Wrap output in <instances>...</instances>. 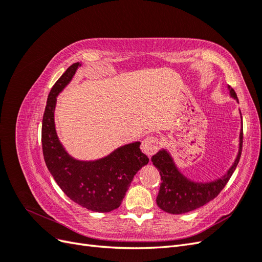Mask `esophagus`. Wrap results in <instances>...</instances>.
Returning <instances> with one entry per match:
<instances>
[{"label": "esophagus", "instance_id": "esophagus-1", "mask_svg": "<svg viewBox=\"0 0 262 262\" xmlns=\"http://www.w3.org/2000/svg\"><path fill=\"white\" fill-rule=\"evenodd\" d=\"M141 148H142V152L149 157L153 154H155L158 150V148H160V142H158V139L156 138L148 137L142 142Z\"/></svg>", "mask_w": 262, "mask_h": 262}]
</instances>
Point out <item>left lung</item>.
I'll list each match as a JSON object with an SVG mask.
<instances>
[{"mask_svg":"<svg viewBox=\"0 0 262 262\" xmlns=\"http://www.w3.org/2000/svg\"><path fill=\"white\" fill-rule=\"evenodd\" d=\"M227 89L229 91V96L238 102L235 91L229 85L227 86ZM242 147L243 121L239 132L238 153L236 155L234 163L221 178L209 182H198L187 178L179 170L167 149L162 148L161 150H158L150 158L153 165L160 170L162 178L160 192H158L156 198V203L158 207L163 211L170 214H184L199 209L213 200L221 192V190L225 187L227 181L235 171L241 158Z\"/></svg>","mask_w":262,"mask_h":262,"instance_id":"8db88e82","label":"left lung"}]
</instances>
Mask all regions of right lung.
Instances as JSON below:
<instances>
[{"label": "right lung", "mask_w": 262, "mask_h": 262, "mask_svg": "<svg viewBox=\"0 0 262 262\" xmlns=\"http://www.w3.org/2000/svg\"><path fill=\"white\" fill-rule=\"evenodd\" d=\"M81 66L77 62L69 67L48 95L42 118V152L48 170L71 200L87 210L105 213L119 208L134 175L149 160L141 152V142L122 145L95 161L76 160L67 152L55 130L54 109L58 95Z\"/></svg>", "instance_id": "right-lung-1"}]
</instances>
